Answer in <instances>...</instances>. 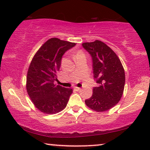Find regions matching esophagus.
I'll return each mask as SVG.
<instances>
[{
  "mask_svg": "<svg viewBox=\"0 0 150 150\" xmlns=\"http://www.w3.org/2000/svg\"><path fill=\"white\" fill-rule=\"evenodd\" d=\"M74 89L76 90V91H81V88H79V87H74Z\"/></svg>",
  "mask_w": 150,
  "mask_h": 150,
  "instance_id": "esophagus-1",
  "label": "esophagus"
}]
</instances>
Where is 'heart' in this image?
I'll return each mask as SVG.
<instances>
[{"instance_id": "heart-1", "label": "heart", "mask_w": 150, "mask_h": 150, "mask_svg": "<svg viewBox=\"0 0 150 150\" xmlns=\"http://www.w3.org/2000/svg\"><path fill=\"white\" fill-rule=\"evenodd\" d=\"M83 52H78L77 53H76V54L75 55V57H76V56H78V55H81V54H83Z\"/></svg>"}]
</instances>
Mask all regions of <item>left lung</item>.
Masks as SVG:
<instances>
[{
    "label": "left lung",
    "mask_w": 150,
    "mask_h": 150,
    "mask_svg": "<svg viewBox=\"0 0 150 150\" xmlns=\"http://www.w3.org/2000/svg\"><path fill=\"white\" fill-rule=\"evenodd\" d=\"M82 46L91 55L93 78L98 83L85 104L96 111H106L122 98L125 85L124 67L113 50L101 41L83 43Z\"/></svg>",
    "instance_id": "left-lung-1"
}]
</instances>
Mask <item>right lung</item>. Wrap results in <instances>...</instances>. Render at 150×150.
<instances>
[{"mask_svg":"<svg viewBox=\"0 0 150 150\" xmlns=\"http://www.w3.org/2000/svg\"><path fill=\"white\" fill-rule=\"evenodd\" d=\"M75 43L51 38L33 58L26 77V90L33 103L40 111L55 114L66 107L72 89L54 85L63 55Z\"/></svg>","mask_w":150,"mask_h":150,"instance_id":"obj_1","label":"right lung"}]
</instances>
